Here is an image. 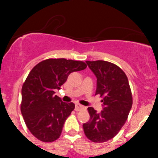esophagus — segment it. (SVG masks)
Segmentation results:
<instances>
[{"instance_id": "obj_1", "label": "esophagus", "mask_w": 158, "mask_h": 158, "mask_svg": "<svg viewBox=\"0 0 158 158\" xmlns=\"http://www.w3.org/2000/svg\"><path fill=\"white\" fill-rule=\"evenodd\" d=\"M83 109H85V106H81V105H79V104H77V105H76L75 110H77V111H79V110H83Z\"/></svg>"}]
</instances>
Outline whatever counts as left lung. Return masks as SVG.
<instances>
[{
	"label": "left lung",
	"mask_w": 158,
	"mask_h": 158,
	"mask_svg": "<svg viewBox=\"0 0 158 158\" xmlns=\"http://www.w3.org/2000/svg\"><path fill=\"white\" fill-rule=\"evenodd\" d=\"M97 77L96 94L102 97V110L97 113L88 107V122L83 124L85 135L94 143L112 139L124 126L132 106V95L128 78L118 66L106 61H87Z\"/></svg>",
	"instance_id": "1"
}]
</instances>
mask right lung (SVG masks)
<instances>
[{"label":"right lung","instance_id":"obj_1","mask_svg":"<svg viewBox=\"0 0 158 158\" xmlns=\"http://www.w3.org/2000/svg\"><path fill=\"white\" fill-rule=\"evenodd\" d=\"M81 61L50 59L36 64L21 90V114L30 131L43 142H52L60 137L66 119L73 111V102H62L54 95L66 81L69 74L85 70Z\"/></svg>","mask_w":158,"mask_h":158}]
</instances>
